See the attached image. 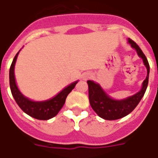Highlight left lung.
Segmentation results:
<instances>
[{"label": "left lung", "instance_id": "left-lung-1", "mask_svg": "<svg viewBox=\"0 0 158 158\" xmlns=\"http://www.w3.org/2000/svg\"><path fill=\"white\" fill-rule=\"evenodd\" d=\"M129 43L133 48L137 51L138 55L143 59L148 70L147 77L143 83L142 89L139 93L126 99L117 101L107 96V94H106L99 84H95L94 81L90 80L87 81L89 85V98L90 105L98 116L105 120H118L132 112L138 104L139 103L147 89L149 74L148 61L137 43L130 38H129Z\"/></svg>", "mask_w": 158, "mask_h": 158}]
</instances>
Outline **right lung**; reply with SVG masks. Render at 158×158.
Returning <instances> with one entry per match:
<instances>
[{"label": "right lung", "mask_w": 158, "mask_h": 158, "mask_svg": "<svg viewBox=\"0 0 158 158\" xmlns=\"http://www.w3.org/2000/svg\"><path fill=\"white\" fill-rule=\"evenodd\" d=\"M18 54L19 52L15 55L10 68V87L11 94L13 95L16 103L18 104L23 112L38 120H47L54 117L64 106L68 94L72 91V89H74L78 82H74L66 87L55 98L48 101L37 102L31 101L21 94L16 85L14 69H15V64Z\"/></svg>", "instance_id": "right-lung-1"}]
</instances>
